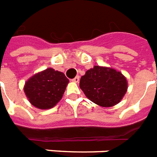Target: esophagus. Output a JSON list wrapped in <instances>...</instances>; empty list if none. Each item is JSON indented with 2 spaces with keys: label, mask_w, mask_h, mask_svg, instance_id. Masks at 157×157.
Returning <instances> with one entry per match:
<instances>
[{
  "label": "esophagus",
  "mask_w": 157,
  "mask_h": 157,
  "mask_svg": "<svg viewBox=\"0 0 157 157\" xmlns=\"http://www.w3.org/2000/svg\"><path fill=\"white\" fill-rule=\"evenodd\" d=\"M79 81H80V76H76L75 78L72 79V81H73V82H76V83H78Z\"/></svg>",
  "instance_id": "esophagus-1"
}]
</instances>
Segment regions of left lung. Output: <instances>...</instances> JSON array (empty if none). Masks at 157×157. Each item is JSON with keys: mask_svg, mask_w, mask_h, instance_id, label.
Masks as SVG:
<instances>
[{"mask_svg": "<svg viewBox=\"0 0 157 157\" xmlns=\"http://www.w3.org/2000/svg\"><path fill=\"white\" fill-rule=\"evenodd\" d=\"M80 88L90 100L101 107L120 102L128 90V81L116 69L94 66L81 77Z\"/></svg>", "mask_w": 157, "mask_h": 157, "instance_id": "left-lung-1", "label": "left lung"}]
</instances>
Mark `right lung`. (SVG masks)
Listing matches in <instances>:
<instances>
[{"label":"right lung","mask_w":157,"mask_h":157,"mask_svg":"<svg viewBox=\"0 0 157 157\" xmlns=\"http://www.w3.org/2000/svg\"><path fill=\"white\" fill-rule=\"evenodd\" d=\"M68 83L64 73L49 67L29 78L24 91L31 105L39 109H48L62 100Z\"/></svg>","instance_id":"right-lung-1"}]
</instances>
